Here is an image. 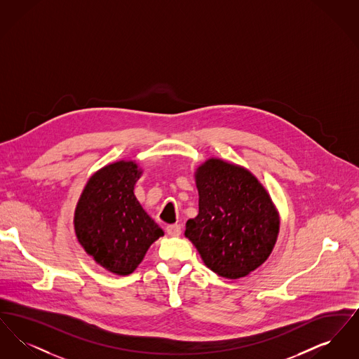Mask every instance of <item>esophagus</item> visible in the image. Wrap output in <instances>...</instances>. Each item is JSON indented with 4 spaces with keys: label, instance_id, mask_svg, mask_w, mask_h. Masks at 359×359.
Listing matches in <instances>:
<instances>
[{
    "label": "esophagus",
    "instance_id": "esophagus-1",
    "mask_svg": "<svg viewBox=\"0 0 359 359\" xmlns=\"http://www.w3.org/2000/svg\"><path fill=\"white\" fill-rule=\"evenodd\" d=\"M165 231H167V234L171 236V237H177V236L182 234V227H180V224H177V223L168 224V226L165 227Z\"/></svg>",
    "mask_w": 359,
    "mask_h": 359
}]
</instances>
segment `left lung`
Returning <instances> with one entry per match:
<instances>
[{"label":"left lung","instance_id":"left-lung-1","mask_svg":"<svg viewBox=\"0 0 359 359\" xmlns=\"http://www.w3.org/2000/svg\"><path fill=\"white\" fill-rule=\"evenodd\" d=\"M199 214L186 223L187 237L207 268L236 280L262 265L273 250L280 218L256 176L221 158L195 172Z\"/></svg>","mask_w":359,"mask_h":359}]
</instances>
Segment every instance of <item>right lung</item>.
I'll return each mask as SVG.
<instances>
[{
    "instance_id": "add662e5",
    "label": "right lung",
    "mask_w": 359,
    "mask_h": 359,
    "mask_svg": "<svg viewBox=\"0 0 359 359\" xmlns=\"http://www.w3.org/2000/svg\"><path fill=\"white\" fill-rule=\"evenodd\" d=\"M142 170L121 160L95 172L75 208V234L88 256L106 271L128 276L164 236L135 196Z\"/></svg>"
}]
</instances>
